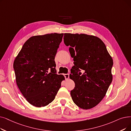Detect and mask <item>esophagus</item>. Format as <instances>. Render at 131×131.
Segmentation results:
<instances>
[{
  "instance_id": "obj_1",
  "label": "esophagus",
  "mask_w": 131,
  "mask_h": 131,
  "mask_svg": "<svg viewBox=\"0 0 131 131\" xmlns=\"http://www.w3.org/2000/svg\"><path fill=\"white\" fill-rule=\"evenodd\" d=\"M64 76L65 79L67 80V79H69V78L70 74H64Z\"/></svg>"
}]
</instances>
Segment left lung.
Returning <instances> with one entry per match:
<instances>
[{"label": "left lung", "instance_id": "left-lung-1", "mask_svg": "<svg viewBox=\"0 0 131 131\" xmlns=\"http://www.w3.org/2000/svg\"><path fill=\"white\" fill-rule=\"evenodd\" d=\"M64 42L69 47L74 65L70 78L75 83L71 91L73 101L83 109L97 105L112 81L113 60L100 38L84 34L65 33ZM84 70V73L80 72Z\"/></svg>", "mask_w": 131, "mask_h": 131}]
</instances>
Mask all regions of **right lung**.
<instances>
[{"instance_id": "obj_1", "label": "right lung", "mask_w": 131, "mask_h": 131, "mask_svg": "<svg viewBox=\"0 0 131 131\" xmlns=\"http://www.w3.org/2000/svg\"><path fill=\"white\" fill-rule=\"evenodd\" d=\"M63 35L52 33L31 37L14 60L17 86L34 106H45L52 102L65 79L56 74L54 61Z\"/></svg>"}]
</instances>
